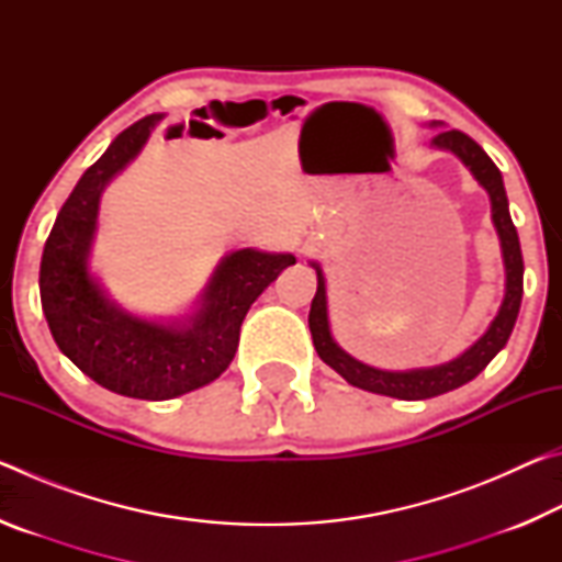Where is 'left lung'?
<instances>
[{
    "label": "left lung",
    "mask_w": 562,
    "mask_h": 562,
    "mask_svg": "<svg viewBox=\"0 0 562 562\" xmlns=\"http://www.w3.org/2000/svg\"><path fill=\"white\" fill-rule=\"evenodd\" d=\"M441 123H434L439 128ZM436 148L451 150V154L461 160V164L471 170L473 178L479 180L481 188L486 190L491 198V217L496 225L503 265H506V294H503V304L498 310L496 319L491 327L471 349H465L461 357H456L439 367H424V369H406V372H386V369H374L364 364V361L355 359L341 349L329 331V317H327V288L325 274H322L319 265L312 262L317 270V292L310 307V331L312 341L319 359L329 364L339 376H345L351 386L364 389L372 394H384L394 398H404V402H416V398H431L459 389L465 382L479 376L488 361L506 347V341L513 331V325L518 319L520 300H522V255H520V240L516 233V225L510 221L508 211V195L503 188V178L496 164L488 158L471 136L463 131H439L431 138Z\"/></svg>",
    "instance_id": "1"
}]
</instances>
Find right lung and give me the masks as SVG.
<instances>
[{"label": "right lung", "instance_id": "add662e5", "mask_svg": "<svg viewBox=\"0 0 562 562\" xmlns=\"http://www.w3.org/2000/svg\"><path fill=\"white\" fill-rule=\"evenodd\" d=\"M164 119L133 123L81 176L46 237L40 292L52 337L83 374L109 392L164 402L211 384L231 364L250 304L297 260L290 252L235 250L217 265L201 310L183 322H150L113 304L89 272L99 201Z\"/></svg>", "mask_w": 562, "mask_h": 562}]
</instances>
